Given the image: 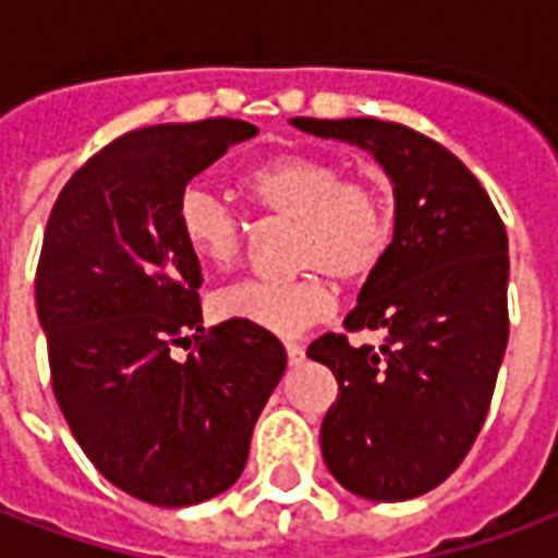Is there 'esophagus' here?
I'll use <instances>...</instances> for the list:
<instances>
[{
  "instance_id": "esophagus-1",
  "label": "esophagus",
  "mask_w": 558,
  "mask_h": 558,
  "mask_svg": "<svg viewBox=\"0 0 558 558\" xmlns=\"http://www.w3.org/2000/svg\"><path fill=\"white\" fill-rule=\"evenodd\" d=\"M287 359H290V364H302L304 362L302 343H292V340H287Z\"/></svg>"
}]
</instances>
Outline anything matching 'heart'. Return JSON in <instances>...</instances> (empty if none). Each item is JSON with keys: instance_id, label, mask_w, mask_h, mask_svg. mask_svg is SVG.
Masks as SVG:
<instances>
[{"instance_id": "obj_1", "label": "heart", "mask_w": 558, "mask_h": 558, "mask_svg": "<svg viewBox=\"0 0 558 558\" xmlns=\"http://www.w3.org/2000/svg\"><path fill=\"white\" fill-rule=\"evenodd\" d=\"M244 196L266 218L292 220V278H256L220 290L211 311L271 335H299L331 314V287L362 283L386 263L395 215L386 191L367 179H347L343 163L323 155H278L242 175ZM175 230L196 263L235 268L247 247V220L208 187L187 184L175 199Z\"/></svg>"}]
</instances>
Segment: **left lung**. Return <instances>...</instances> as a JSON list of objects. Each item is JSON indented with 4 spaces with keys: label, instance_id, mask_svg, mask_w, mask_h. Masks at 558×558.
Returning a JSON list of instances; mask_svg holds the SVG:
<instances>
[{
    "label": "left lung",
    "instance_id": "left-lung-1",
    "mask_svg": "<svg viewBox=\"0 0 558 558\" xmlns=\"http://www.w3.org/2000/svg\"><path fill=\"white\" fill-rule=\"evenodd\" d=\"M323 140L371 151L395 187V242L364 280L347 331L307 359L338 379L319 445L328 472L374 502H403L454 472L490 410L508 347V235L463 160L418 131L379 119H292Z\"/></svg>",
    "mask_w": 558,
    "mask_h": 558
}]
</instances>
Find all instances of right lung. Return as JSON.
<instances>
[{
  "label": "right lung",
  "instance_id": "add662e5",
  "mask_svg": "<svg viewBox=\"0 0 558 558\" xmlns=\"http://www.w3.org/2000/svg\"><path fill=\"white\" fill-rule=\"evenodd\" d=\"M251 137L239 119L131 131L68 179L44 230L35 304L59 410L104 478L160 508L239 481L287 371L271 331L203 328L199 263L175 230L187 182ZM191 337L182 363L171 347Z\"/></svg>",
  "mask_w": 558,
  "mask_h": 558
}]
</instances>
